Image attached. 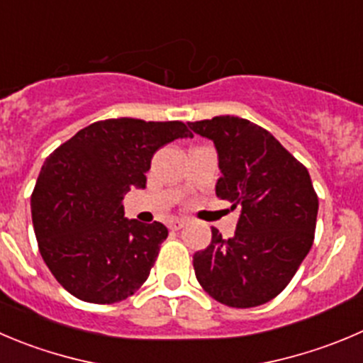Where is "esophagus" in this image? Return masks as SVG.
<instances>
[{
  "label": "esophagus",
  "instance_id": "esophagus-1",
  "mask_svg": "<svg viewBox=\"0 0 363 363\" xmlns=\"http://www.w3.org/2000/svg\"><path fill=\"white\" fill-rule=\"evenodd\" d=\"M185 224H187V220H185V219H171V220H169V228H171V230H174V231L182 230Z\"/></svg>",
  "mask_w": 363,
  "mask_h": 363
}]
</instances>
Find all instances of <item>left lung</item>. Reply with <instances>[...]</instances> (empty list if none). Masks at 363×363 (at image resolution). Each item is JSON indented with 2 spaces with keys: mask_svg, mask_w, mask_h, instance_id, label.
<instances>
[{
  "mask_svg": "<svg viewBox=\"0 0 363 363\" xmlns=\"http://www.w3.org/2000/svg\"><path fill=\"white\" fill-rule=\"evenodd\" d=\"M213 143L220 178L217 198L240 208L235 235L194 253L199 285L233 308L264 305L287 287L313 244L319 199L301 162L267 130L235 116L189 123Z\"/></svg>",
  "mask_w": 363,
  "mask_h": 363,
  "instance_id": "1",
  "label": "left lung"
}]
</instances>
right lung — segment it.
<instances>
[{"mask_svg":"<svg viewBox=\"0 0 363 363\" xmlns=\"http://www.w3.org/2000/svg\"><path fill=\"white\" fill-rule=\"evenodd\" d=\"M192 137L179 121L106 119L89 124L44 162L32 194L39 251L74 298L110 305L139 291L167 228L126 219L123 198L146 187L151 158Z\"/></svg>","mask_w":363,"mask_h":363,"instance_id":"obj_1","label":"right lung"}]
</instances>
